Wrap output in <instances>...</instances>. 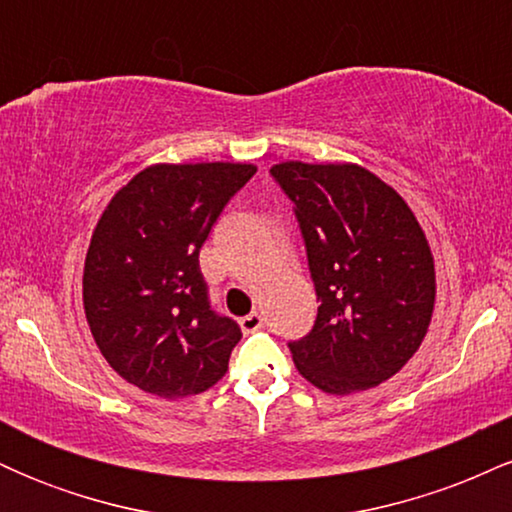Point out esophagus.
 I'll use <instances>...</instances> for the list:
<instances>
[{
    "label": "esophagus",
    "instance_id": "esophagus-1",
    "mask_svg": "<svg viewBox=\"0 0 512 512\" xmlns=\"http://www.w3.org/2000/svg\"><path fill=\"white\" fill-rule=\"evenodd\" d=\"M262 325H264V320H262V315H260V313H250V315L240 317V327H243V332H245V334L257 332V330H260Z\"/></svg>",
    "mask_w": 512,
    "mask_h": 512
}]
</instances>
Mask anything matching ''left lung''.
Listing matches in <instances>:
<instances>
[{
  "mask_svg": "<svg viewBox=\"0 0 512 512\" xmlns=\"http://www.w3.org/2000/svg\"><path fill=\"white\" fill-rule=\"evenodd\" d=\"M274 180L296 204L317 320L291 342L298 373L327 395H354L399 373L424 342L436 264L414 211L356 163L284 161Z\"/></svg>",
  "mask_w": 512,
  "mask_h": 512,
  "instance_id": "obj_1",
  "label": "left lung"
}]
</instances>
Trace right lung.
I'll use <instances>...</instances> for the list:
<instances>
[{"mask_svg": "<svg viewBox=\"0 0 512 512\" xmlns=\"http://www.w3.org/2000/svg\"><path fill=\"white\" fill-rule=\"evenodd\" d=\"M252 163H156L115 192L84 262L96 346L127 383L163 399L207 392L226 375L238 322L211 310L199 250Z\"/></svg>", "mask_w": 512, "mask_h": 512, "instance_id": "obj_1", "label": "right lung"}]
</instances>
